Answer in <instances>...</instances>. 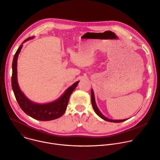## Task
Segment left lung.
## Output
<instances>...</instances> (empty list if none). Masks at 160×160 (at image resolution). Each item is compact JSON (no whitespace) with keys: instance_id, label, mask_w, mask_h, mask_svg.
Listing matches in <instances>:
<instances>
[{"instance_id":"8db88e82","label":"left lung","mask_w":160,"mask_h":160,"mask_svg":"<svg viewBox=\"0 0 160 160\" xmlns=\"http://www.w3.org/2000/svg\"><path fill=\"white\" fill-rule=\"evenodd\" d=\"M91 103H92V107H93V109L95 111V112L96 113V114L99 116V117H100L101 119H104L105 121H108V122H123V121H126L127 119H123V120H113V119H108L106 117H105V116L101 113V112L99 111V110L98 109L96 104V101H95V98H94V92L92 90H91Z\"/></svg>"}]
</instances>
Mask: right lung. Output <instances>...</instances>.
Segmentation results:
<instances>
[{
    "instance_id": "add662e5",
    "label": "right lung",
    "mask_w": 160,
    "mask_h": 160,
    "mask_svg": "<svg viewBox=\"0 0 160 160\" xmlns=\"http://www.w3.org/2000/svg\"><path fill=\"white\" fill-rule=\"evenodd\" d=\"M32 38L33 37H30L26 39L23 42ZM22 46L23 45H21L19 47L17 52L14 54L12 64L11 85L14 96L16 98L19 106L26 114L36 120L47 121L59 118L65 113L69 96L72 91L75 89L79 81L76 82L69 87L59 99L53 102L44 105H39L32 102L31 101L28 99L20 91L17 81V59Z\"/></svg>"
}]
</instances>
